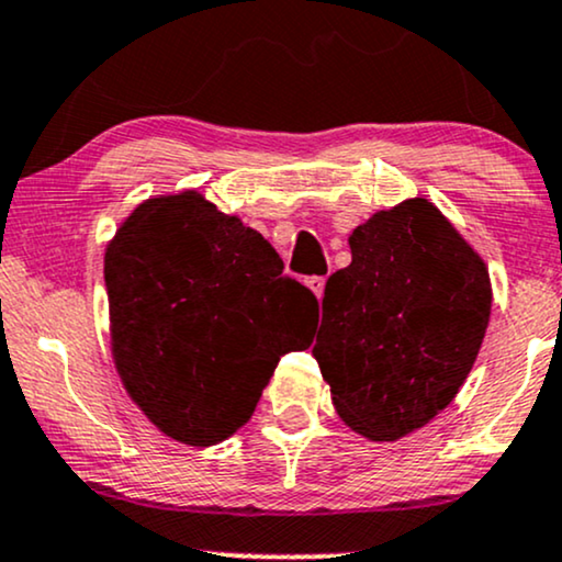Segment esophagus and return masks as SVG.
Returning a JSON list of instances; mask_svg holds the SVG:
<instances>
[{"instance_id": "1", "label": "esophagus", "mask_w": 562, "mask_h": 562, "mask_svg": "<svg viewBox=\"0 0 562 562\" xmlns=\"http://www.w3.org/2000/svg\"><path fill=\"white\" fill-rule=\"evenodd\" d=\"M306 282H308V288L314 290L316 299H322V295H324V282H327V280H324V277H308Z\"/></svg>"}]
</instances>
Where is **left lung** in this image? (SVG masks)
I'll list each match as a JSON object with an SVG mask.
<instances>
[{
	"label": "left lung",
	"mask_w": 562,
	"mask_h": 562,
	"mask_svg": "<svg viewBox=\"0 0 562 562\" xmlns=\"http://www.w3.org/2000/svg\"><path fill=\"white\" fill-rule=\"evenodd\" d=\"M353 261L327 280L314 358L342 422L392 442L450 405L492 311L486 263L427 199L350 233Z\"/></svg>",
	"instance_id": "left-lung-1"
}]
</instances>
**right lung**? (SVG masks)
I'll return each instance as SVG.
<instances>
[{"label":"right lung","instance_id":"obj_1","mask_svg":"<svg viewBox=\"0 0 562 562\" xmlns=\"http://www.w3.org/2000/svg\"><path fill=\"white\" fill-rule=\"evenodd\" d=\"M112 356L154 427L209 448L254 414L319 303L277 251L195 191L148 199L106 246Z\"/></svg>","mask_w":562,"mask_h":562}]
</instances>
